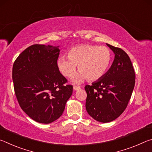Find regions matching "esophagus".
Masks as SVG:
<instances>
[{"label": "esophagus", "mask_w": 152, "mask_h": 152, "mask_svg": "<svg viewBox=\"0 0 152 152\" xmlns=\"http://www.w3.org/2000/svg\"><path fill=\"white\" fill-rule=\"evenodd\" d=\"M73 89H74V91H78V90L80 89V86H74L73 87Z\"/></svg>", "instance_id": "esophagus-1"}]
</instances>
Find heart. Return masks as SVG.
Wrapping results in <instances>:
<instances>
[{
	"label": "heart",
	"instance_id": "b5f03b06",
	"mask_svg": "<svg viewBox=\"0 0 152 152\" xmlns=\"http://www.w3.org/2000/svg\"><path fill=\"white\" fill-rule=\"evenodd\" d=\"M111 61V51L107 47L82 44L71 48L68 51V58H58L57 66L62 75L70 78L78 65L80 72L72 81L74 84H80L87 78L89 81L101 79L109 70Z\"/></svg>",
	"mask_w": 152,
	"mask_h": 152
}]
</instances>
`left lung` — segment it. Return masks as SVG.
Here are the masks:
<instances>
[{
	"mask_svg": "<svg viewBox=\"0 0 152 152\" xmlns=\"http://www.w3.org/2000/svg\"><path fill=\"white\" fill-rule=\"evenodd\" d=\"M115 54L111 66L101 79L85 86L86 109L101 123L116 119L124 111L135 86V74L129 56L121 48L107 43Z\"/></svg>",
	"mask_w": 152,
	"mask_h": 152,
	"instance_id": "left-lung-1",
	"label": "left lung"
}]
</instances>
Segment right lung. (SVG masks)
<instances>
[{
	"label": "right lung",
	"mask_w": 152,
	"mask_h": 152,
	"mask_svg": "<svg viewBox=\"0 0 152 152\" xmlns=\"http://www.w3.org/2000/svg\"><path fill=\"white\" fill-rule=\"evenodd\" d=\"M60 46L35 44L23 51L12 67L15 92L20 108L33 120L48 124L61 117L73 86L59 71Z\"/></svg>",
	"instance_id": "obj_1"
}]
</instances>
